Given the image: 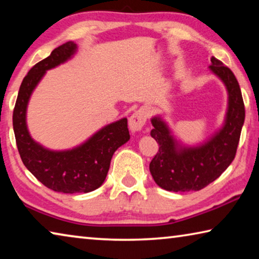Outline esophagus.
<instances>
[{"mask_svg":"<svg viewBox=\"0 0 259 259\" xmlns=\"http://www.w3.org/2000/svg\"><path fill=\"white\" fill-rule=\"evenodd\" d=\"M147 117H148V114H147V111L145 109H139L135 111L132 116L130 117V130L132 131V132H138V131H140L146 124Z\"/></svg>","mask_w":259,"mask_h":259,"instance_id":"34e87169","label":"esophagus"}]
</instances>
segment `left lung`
I'll return each instance as SVG.
<instances>
[{
    "label": "left lung",
    "mask_w": 259,
    "mask_h": 259,
    "mask_svg": "<svg viewBox=\"0 0 259 259\" xmlns=\"http://www.w3.org/2000/svg\"><path fill=\"white\" fill-rule=\"evenodd\" d=\"M210 70L222 79L228 90V111L225 126L204 145L182 147L171 137L160 118H153L150 135L158 143V152L149 164L155 183L174 192L199 191L221 176L235 158L245 110L240 84L235 75L215 58L210 59Z\"/></svg>",
    "instance_id": "obj_1"
}]
</instances>
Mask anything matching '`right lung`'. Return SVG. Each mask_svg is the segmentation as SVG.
<instances>
[{"label":"right lung","instance_id":"1","mask_svg":"<svg viewBox=\"0 0 259 259\" xmlns=\"http://www.w3.org/2000/svg\"><path fill=\"white\" fill-rule=\"evenodd\" d=\"M75 51L76 44L68 41L35 63L23 79L13 114L16 143L24 165L46 188L62 193L98 189L105 181L114 152L130 140L126 118L105 126L85 143L66 152H52L31 139L25 120L31 94L46 70L68 60Z\"/></svg>","mask_w":259,"mask_h":259}]
</instances>
